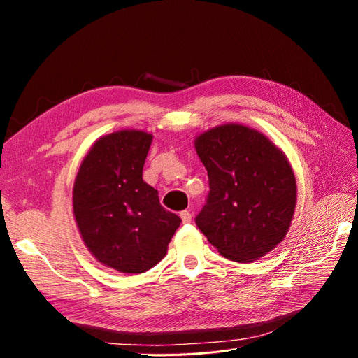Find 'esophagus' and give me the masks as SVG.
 I'll list each match as a JSON object with an SVG mask.
<instances>
[{
    "label": "esophagus",
    "instance_id": "obj_1",
    "mask_svg": "<svg viewBox=\"0 0 358 358\" xmlns=\"http://www.w3.org/2000/svg\"><path fill=\"white\" fill-rule=\"evenodd\" d=\"M191 213H189V210H182L180 212V220H182V222L183 224H189L191 222Z\"/></svg>",
    "mask_w": 358,
    "mask_h": 358
}]
</instances>
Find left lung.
Segmentation results:
<instances>
[{
	"label": "left lung",
	"instance_id": "left-lung-1",
	"mask_svg": "<svg viewBox=\"0 0 358 358\" xmlns=\"http://www.w3.org/2000/svg\"><path fill=\"white\" fill-rule=\"evenodd\" d=\"M210 192L196 224L218 252L237 263L264 257L285 239L297 183L272 140L242 124H222L194 140Z\"/></svg>",
	"mask_w": 358,
	"mask_h": 358
}]
</instances>
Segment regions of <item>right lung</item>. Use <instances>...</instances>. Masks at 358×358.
<instances>
[{
  "label": "right lung",
  "mask_w": 358,
  "mask_h": 358,
  "mask_svg": "<svg viewBox=\"0 0 358 358\" xmlns=\"http://www.w3.org/2000/svg\"><path fill=\"white\" fill-rule=\"evenodd\" d=\"M154 136L121 129L96 138L73 187V213L82 241L96 262L121 273L157 266L180 225L143 180Z\"/></svg>",
  "instance_id": "right-lung-1"
}]
</instances>
